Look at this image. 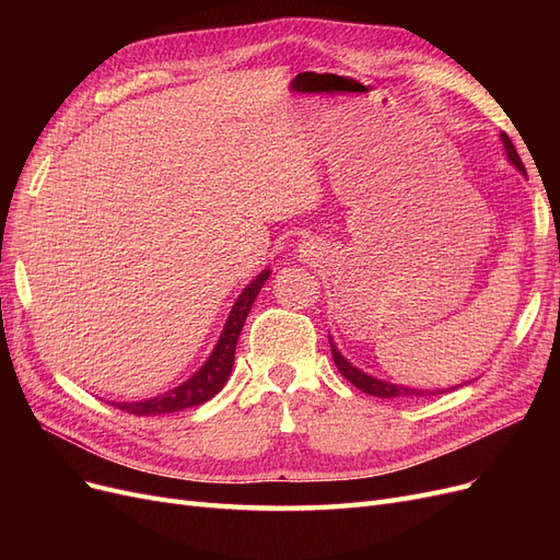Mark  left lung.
Returning <instances> with one entry per match:
<instances>
[{
  "label": "left lung",
  "instance_id": "8db88e82",
  "mask_svg": "<svg viewBox=\"0 0 560 560\" xmlns=\"http://www.w3.org/2000/svg\"><path fill=\"white\" fill-rule=\"evenodd\" d=\"M502 144H504V151H506V161H510L518 173L525 175V167H523V161L521 156L516 154V147L514 142L510 140V135L502 132ZM331 343V338H329ZM331 358H334V364L336 369L341 371L343 378H348L354 387L362 389V393L366 395H374V397H383V399H393V397H399V399H411V397H430V395H442V393H448V389H457L460 385H453V387H446V389H418V387H406V385H395V383H387V381H381V378H374L364 374L362 369L352 366L341 352H338V348L331 343Z\"/></svg>",
  "mask_w": 560,
  "mask_h": 560
}]
</instances>
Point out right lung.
<instances>
[{
	"mask_svg": "<svg viewBox=\"0 0 560 560\" xmlns=\"http://www.w3.org/2000/svg\"><path fill=\"white\" fill-rule=\"evenodd\" d=\"M268 276H270V270H264V273L254 278L241 292V296L235 299L226 325H224V331H222V336H219V341H217L214 350L210 352L208 362L202 364L189 381H184L182 385L167 389L165 395H159L154 399L130 401V404L118 401V404H114L116 409H121L132 416H161V413H175V411L191 409V406L206 404L208 399H212L219 389L226 385V381L231 376V369L235 362V343H238V336H241L245 319L252 311V303L259 296Z\"/></svg>",
	"mask_w": 560,
	"mask_h": 560,
	"instance_id": "add662e5",
	"label": "right lung"
}]
</instances>
